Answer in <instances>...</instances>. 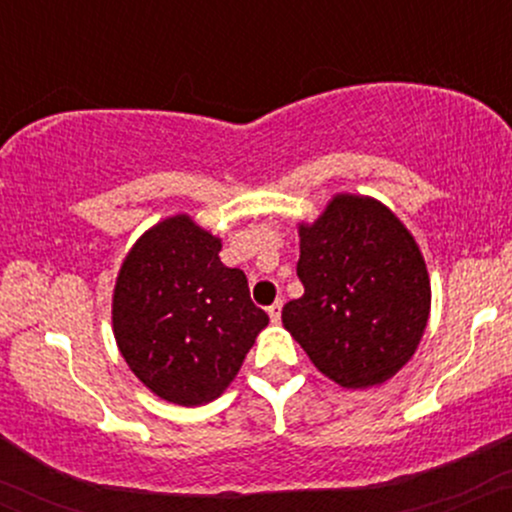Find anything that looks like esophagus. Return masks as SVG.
I'll return each mask as SVG.
<instances>
[{"instance_id": "34e87169", "label": "esophagus", "mask_w": 512, "mask_h": 512, "mask_svg": "<svg viewBox=\"0 0 512 512\" xmlns=\"http://www.w3.org/2000/svg\"><path fill=\"white\" fill-rule=\"evenodd\" d=\"M267 313H269V320L279 322V320H281V301H276L274 305H269Z\"/></svg>"}]
</instances>
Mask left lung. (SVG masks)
<instances>
[{
	"label": "left lung",
	"instance_id": "obj_1",
	"mask_svg": "<svg viewBox=\"0 0 512 512\" xmlns=\"http://www.w3.org/2000/svg\"><path fill=\"white\" fill-rule=\"evenodd\" d=\"M305 293L281 310L313 366L346 390L387 383L409 363L431 315V279L399 216L368 195L339 192L298 223Z\"/></svg>",
	"mask_w": 512,
	"mask_h": 512
}]
</instances>
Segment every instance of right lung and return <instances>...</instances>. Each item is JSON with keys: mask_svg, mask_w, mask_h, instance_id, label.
Segmentation results:
<instances>
[{"mask_svg": "<svg viewBox=\"0 0 512 512\" xmlns=\"http://www.w3.org/2000/svg\"><path fill=\"white\" fill-rule=\"evenodd\" d=\"M219 252V236L175 214L137 238L115 279L117 349L146 390L180 407L221 397L269 325Z\"/></svg>", "mask_w": 512, "mask_h": 512, "instance_id": "right-lung-1", "label": "right lung"}]
</instances>
